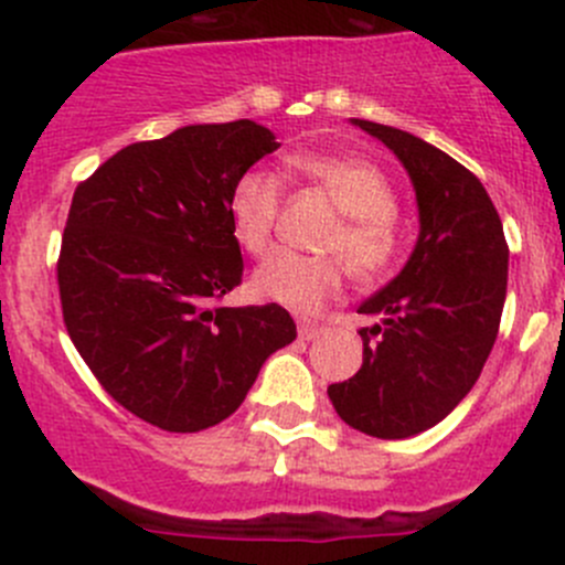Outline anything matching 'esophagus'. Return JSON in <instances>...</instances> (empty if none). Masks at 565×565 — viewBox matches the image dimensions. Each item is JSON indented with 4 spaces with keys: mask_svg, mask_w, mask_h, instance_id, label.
I'll use <instances>...</instances> for the list:
<instances>
[{
    "mask_svg": "<svg viewBox=\"0 0 565 565\" xmlns=\"http://www.w3.org/2000/svg\"><path fill=\"white\" fill-rule=\"evenodd\" d=\"M324 333V328L322 324H315V322H300L298 324V335L303 341H315V339H319V335Z\"/></svg>",
    "mask_w": 565,
    "mask_h": 565,
    "instance_id": "34e87169",
    "label": "esophagus"
}]
</instances>
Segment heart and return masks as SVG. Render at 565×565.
Instances as JSON below:
<instances>
[{
    "instance_id": "heart-1",
    "label": "heart",
    "mask_w": 565,
    "mask_h": 565,
    "mask_svg": "<svg viewBox=\"0 0 565 565\" xmlns=\"http://www.w3.org/2000/svg\"><path fill=\"white\" fill-rule=\"evenodd\" d=\"M292 169L315 182L335 204L344 221L330 235L328 250L339 254L352 276L374 278L391 265L398 248L396 191L377 163L358 156H319L303 152L292 158ZM281 180L262 169L237 177L230 193V221L237 243L248 254H262L273 241ZM341 289V265L335 259L276 250L250 276V292L265 303L284 306L295 315H317Z\"/></svg>"
}]
</instances>
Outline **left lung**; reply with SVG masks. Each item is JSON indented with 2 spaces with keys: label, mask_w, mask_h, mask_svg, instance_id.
<instances>
[{
  "label": "left lung",
  "mask_w": 565,
  "mask_h": 565,
  "mask_svg": "<svg viewBox=\"0 0 565 565\" xmlns=\"http://www.w3.org/2000/svg\"><path fill=\"white\" fill-rule=\"evenodd\" d=\"M398 158L418 204V241L396 278L358 306L363 366L328 388L352 429L404 440L440 424L470 393L498 339L509 246L487 188L429 141L350 119Z\"/></svg>",
  "instance_id": "8db88e82"
}]
</instances>
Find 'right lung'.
<instances>
[{"label":"right lung","mask_w":565,"mask_h":565,"mask_svg":"<svg viewBox=\"0 0 565 565\" xmlns=\"http://www.w3.org/2000/svg\"><path fill=\"white\" fill-rule=\"evenodd\" d=\"M278 147L254 119L185 125L119 150L73 193L56 265L67 333L98 383L158 429L230 418L298 335L276 303L215 306L243 276L230 193Z\"/></svg>","instance_id":"1"}]
</instances>
